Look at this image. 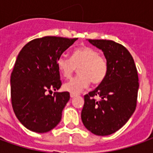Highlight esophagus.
I'll list each match as a JSON object with an SVG mask.
<instances>
[{"label": "esophagus", "mask_w": 153, "mask_h": 153, "mask_svg": "<svg viewBox=\"0 0 153 153\" xmlns=\"http://www.w3.org/2000/svg\"><path fill=\"white\" fill-rule=\"evenodd\" d=\"M76 96H77L76 94H74V93H70V97H71V98H73V97H75Z\"/></svg>", "instance_id": "obj_1"}]
</instances>
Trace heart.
I'll list each match as a JSON object with an SVG mask.
<instances>
[{"mask_svg":"<svg viewBox=\"0 0 153 153\" xmlns=\"http://www.w3.org/2000/svg\"><path fill=\"white\" fill-rule=\"evenodd\" d=\"M57 69L65 79H70L78 69L79 76L64 84L66 92L78 94L88 87L90 82L97 85L102 83L108 72L105 57L92 47H83L74 51L71 59L61 56L56 60Z\"/></svg>","mask_w":153,"mask_h":153,"instance_id":"heart-1","label":"heart"}]
</instances>
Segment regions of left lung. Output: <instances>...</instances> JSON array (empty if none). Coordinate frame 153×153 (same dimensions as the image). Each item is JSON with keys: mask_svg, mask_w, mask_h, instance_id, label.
I'll return each mask as SVG.
<instances>
[{"mask_svg": "<svg viewBox=\"0 0 153 153\" xmlns=\"http://www.w3.org/2000/svg\"><path fill=\"white\" fill-rule=\"evenodd\" d=\"M88 42L103 51L108 72L102 83L84 96L81 119L90 132L106 136L122 128L134 112L139 88L138 71L131 54L121 44L111 40ZM97 96L99 101L94 98Z\"/></svg>", "mask_w": 153, "mask_h": 153, "instance_id": "obj_1", "label": "left lung"}]
</instances>
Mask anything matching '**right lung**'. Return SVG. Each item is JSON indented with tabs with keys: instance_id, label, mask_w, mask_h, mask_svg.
Returning a JSON list of instances; mask_svg holds the SVG:
<instances>
[{
	"instance_id": "add662e5",
	"label": "right lung",
	"mask_w": 153,
	"mask_h": 153,
	"mask_svg": "<svg viewBox=\"0 0 153 153\" xmlns=\"http://www.w3.org/2000/svg\"><path fill=\"white\" fill-rule=\"evenodd\" d=\"M77 39L36 38L19 51L10 76L11 103L16 117L29 130L47 133L60 123L70 93H47L61 86L56 60Z\"/></svg>"
}]
</instances>
